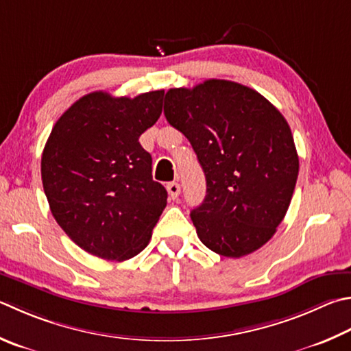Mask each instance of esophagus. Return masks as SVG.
I'll use <instances>...</instances> for the list:
<instances>
[{
	"label": "esophagus",
	"instance_id": "esophagus-1",
	"mask_svg": "<svg viewBox=\"0 0 351 351\" xmlns=\"http://www.w3.org/2000/svg\"><path fill=\"white\" fill-rule=\"evenodd\" d=\"M167 192H169L171 199H176V197L180 196V193H181L180 184H178V182H169L167 184Z\"/></svg>",
	"mask_w": 351,
	"mask_h": 351
}]
</instances>
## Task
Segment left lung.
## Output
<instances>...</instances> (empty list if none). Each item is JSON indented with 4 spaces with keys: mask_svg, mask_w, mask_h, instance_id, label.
Masks as SVG:
<instances>
[{
    "mask_svg": "<svg viewBox=\"0 0 351 351\" xmlns=\"http://www.w3.org/2000/svg\"><path fill=\"white\" fill-rule=\"evenodd\" d=\"M164 114L192 144L206 175V199L190 213L197 238L227 258L263 247L284 219L299 171L281 112L250 87L207 80L170 88Z\"/></svg>",
    "mask_w": 351,
    "mask_h": 351,
    "instance_id": "left-lung-1",
    "label": "left lung"
}]
</instances>
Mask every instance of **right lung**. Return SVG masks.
Segmentation results:
<instances>
[{
    "mask_svg": "<svg viewBox=\"0 0 351 351\" xmlns=\"http://www.w3.org/2000/svg\"><path fill=\"white\" fill-rule=\"evenodd\" d=\"M162 97L164 90L135 98L88 93L61 114L43 150L50 212L93 256H136L167 206V190L154 181L152 156L139 144L162 112Z\"/></svg>",
    "mask_w": 351,
    "mask_h": 351,
    "instance_id": "right-lung-1",
    "label": "right lung"
}]
</instances>
